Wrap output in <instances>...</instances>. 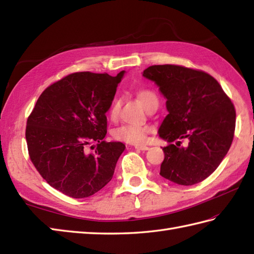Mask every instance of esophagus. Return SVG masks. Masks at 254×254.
<instances>
[{
	"mask_svg": "<svg viewBox=\"0 0 254 254\" xmlns=\"http://www.w3.org/2000/svg\"><path fill=\"white\" fill-rule=\"evenodd\" d=\"M134 148L138 150H147L149 147L146 146V145H136V146H134Z\"/></svg>",
	"mask_w": 254,
	"mask_h": 254,
	"instance_id": "1",
	"label": "esophagus"
}]
</instances>
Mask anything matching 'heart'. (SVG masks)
I'll list each match as a JSON object with an SVG mask.
<instances>
[{
	"mask_svg": "<svg viewBox=\"0 0 254 254\" xmlns=\"http://www.w3.org/2000/svg\"><path fill=\"white\" fill-rule=\"evenodd\" d=\"M135 95L139 102L143 105L145 109H149L154 105H158V98L153 90L147 88H137ZM119 109H120V100L118 98L112 101L109 109V117L112 120L118 117ZM148 128L145 127L137 126H122L113 130L112 136L116 141L123 142L132 145H139L145 143L147 138Z\"/></svg>",
	"mask_w": 254,
	"mask_h": 254,
	"instance_id": "1",
	"label": "heart"
}]
</instances>
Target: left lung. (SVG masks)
<instances>
[{
	"instance_id": "8db88e82",
	"label": "left lung",
	"mask_w": 254,
	"mask_h": 254,
	"mask_svg": "<svg viewBox=\"0 0 254 254\" xmlns=\"http://www.w3.org/2000/svg\"><path fill=\"white\" fill-rule=\"evenodd\" d=\"M143 76L159 86L169 112L158 131L169 142L163 148L160 176L180 186L205 180L233 143L234 104L217 80L201 69L164 64L147 67ZM183 139L188 143L185 148L181 146Z\"/></svg>"
}]
</instances>
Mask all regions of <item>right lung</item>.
Segmentation results:
<instances>
[{"mask_svg":"<svg viewBox=\"0 0 254 254\" xmlns=\"http://www.w3.org/2000/svg\"><path fill=\"white\" fill-rule=\"evenodd\" d=\"M123 74H68L42 91L27 119L31 163L52 188L69 197L93 195L115 174L126 145L104 139L106 112ZM94 142L95 152L88 154L85 149Z\"/></svg>","mask_w":254,"mask_h":254,"instance_id":"right-lung-1","label":"right lung"}]
</instances>
